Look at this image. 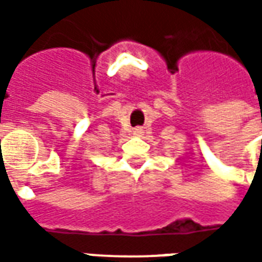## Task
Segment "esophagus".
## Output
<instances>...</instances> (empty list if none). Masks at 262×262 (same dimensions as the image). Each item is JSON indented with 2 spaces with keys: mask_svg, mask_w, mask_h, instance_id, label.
Masks as SVG:
<instances>
[{
  "mask_svg": "<svg viewBox=\"0 0 262 262\" xmlns=\"http://www.w3.org/2000/svg\"><path fill=\"white\" fill-rule=\"evenodd\" d=\"M142 133H143V130H142V129H140V127H137V129H135V135H136V136H140Z\"/></svg>",
  "mask_w": 262,
  "mask_h": 262,
  "instance_id": "34e87169",
  "label": "esophagus"
}]
</instances>
